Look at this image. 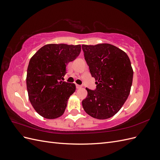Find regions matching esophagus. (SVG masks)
Segmentation results:
<instances>
[{"label": "esophagus", "mask_w": 160, "mask_h": 160, "mask_svg": "<svg viewBox=\"0 0 160 160\" xmlns=\"http://www.w3.org/2000/svg\"><path fill=\"white\" fill-rule=\"evenodd\" d=\"M76 88H77V89H81V88H82V85H76Z\"/></svg>", "instance_id": "obj_1"}]
</instances>
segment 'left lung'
Returning a JSON list of instances; mask_svg holds the SVG:
<instances>
[{
    "label": "left lung",
    "mask_w": 160,
    "mask_h": 160,
    "mask_svg": "<svg viewBox=\"0 0 160 160\" xmlns=\"http://www.w3.org/2000/svg\"><path fill=\"white\" fill-rule=\"evenodd\" d=\"M85 59L97 88H86L88 97L82 101L85 112L93 118L113 117L127 100L132 85L133 71L128 55L108 43L82 45Z\"/></svg>",
    "instance_id": "8db88e82"
}]
</instances>
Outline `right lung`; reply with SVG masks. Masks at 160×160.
Segmentation results:
<instances>
[{
	"label": "right lung",
	"instance_id": "right-lung-1",
	"mask_svg": "<svg viewBox=\"0 0 160 160\" xmlns=\"http://www.w3.org/2000/svg\"><path fill=\"white\" fill-rule=\"evenodd\" d=\"M80 45L48 44L41 47L29 61L27 74L28 99L42 117L53 119L64 113L74 83L61 81L66 67L79 56Z\"/></svg>",
	"mask_w": 160,
	"mask_h": 160
}]
</instances>
